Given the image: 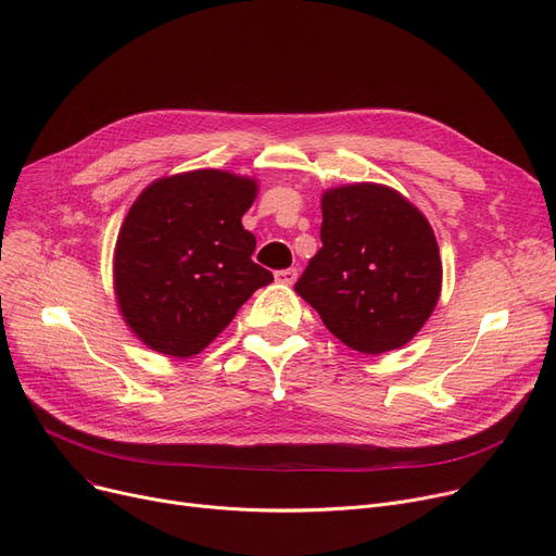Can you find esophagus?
Listing matches in <instances>:
<instances>
[{
    "label": "esophagus",
    "instance_id": "34e87169",
    "mask_svg": "<svg viewBox=\"0 0 556 556\" xmlns=\"http://www.w3.org/2000/svg\"><path fill=\"white\" fill-rule=\"evenodd\" d=\"M275 279L277 283H283V286H293L298 281V268H286V270H277L275 273Z\"/></svg>",
    "mask_w": 556,
    "mask_h": 556
}]
</instances>
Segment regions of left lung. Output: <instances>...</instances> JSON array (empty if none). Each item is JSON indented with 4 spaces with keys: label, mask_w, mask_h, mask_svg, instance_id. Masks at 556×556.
Here are the masks:
<instances>
[{
    "label": "left lung",
    "mask_w": 556,
    "mask_h": 556,
    "mask_svg": "<svg viewBox=\"0 0 556 556\" xmlns=\"http://www.w3.org/2000/svg\"><path fill=\"white\" fill-rule=\"evenodd\" d=\"M323 248L295 293L361 354L410 342L442 293V258L428 218L396 189L374 182L323 193Z\"/></svg>",
    "instance_id": "left-lung-1"
}]
</instances>
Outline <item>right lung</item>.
<instances>
[{
	"mask_svg": "<svg viewBox=\"0 0 556 556\" xmlns=\"http://www.w3.org/2000/svg\"><path fill=\"white\" fill-rule=\"evenodd\" d=\"M256 193L254 178L198 168L151 182L132 202L114 245V298L153 352L200 354L273 281L241 223Z\"/></svg>",
	"mask_w": 556,
	"mask_h": 556,
	"instance_id": "1",
	"label": "right lung"
}]
</instances>
